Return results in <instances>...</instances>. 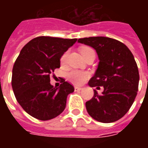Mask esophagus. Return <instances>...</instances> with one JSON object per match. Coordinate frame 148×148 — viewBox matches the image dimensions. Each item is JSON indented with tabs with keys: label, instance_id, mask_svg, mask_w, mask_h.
<instances>
[{
	"label": "esophagus",
	"instance_id": "34e87169",
	"mask_svg": "<svg viewBox=\"0 0 148 148\" xmlns=\"http://www.w3.org/2000/svg\"><path fill=\"white\" fill-rule=\"evenodd\" d=\"M82 90V87H78V86L74 87V90H75V91H80V90Z\"/></svg>",
	"mask_w": 148,
	"mask_h": 148
}]
</instances>
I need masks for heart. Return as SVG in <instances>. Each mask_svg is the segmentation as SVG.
Instances as JSON below:
<instances>
[{"mask_svg":"<svg viewBox=\"0 0 148 148\" xmlns=\"http://www.w3.org/2000/svg\"><path fill=\"white\" fill-rule=\"evenodd\" d=\"M90 51H92V49L90 48V47H82L80 50L81 54L82 55H85L86 53H87ZM66 54H64V55L62 56L61 58V62H64L65 59H66ZM88 77V74L86 73V72H82V71H70L67 74H66V77L67 79L70 82H71L72 83L77 84V85H80V84H82L86 81V79Z\"/></svg>","mask_w":148,"mask_h":148,"instance_id":"heart-1","label":"heart"}]
</instances>
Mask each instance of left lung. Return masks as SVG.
Masks as SVG:
<instances>
[{"label":"left lung","instance_id":"8db88e82","mask_svg":"<svg viewBox=\"0 0 148 148\" xmlns=\"http://www.w3.org/2000/svg\"><path fill=\"white\" fill-rule=\"evenodd\" d=\"M77 42L96 50L99 63L88 84L104 88L101 95L94 90L93 98L86 102L88 113L102 123L118 121L132 106L138 91L140 75L132 53L123 42L109 37L82 38Z\"/></svg>","mask_w":148,"mask_h":148}]
</instances>
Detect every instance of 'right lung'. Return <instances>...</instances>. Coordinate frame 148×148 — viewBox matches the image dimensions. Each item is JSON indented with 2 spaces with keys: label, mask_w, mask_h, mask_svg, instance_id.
<instances>
[{
  "label": "right lung",
  "mask_w": 148,
  "mask_h": 148,
  "mask_svg": "<svg viewBox=\"0 0 148 148\" xmlns=\"http://www.w3.org/2000/svg\"><path fill=\"white\" fill-rule=\"evenodd\" d=\"M77 39L39 36L32 39L21 51L12 69V86L24 111L40 121L61 114L68 94L74 86L62 82L56 88L50 83V74L60 67V58Z\"/></svg>",
  "instance_id": "obj_1"
}]
</instances>
